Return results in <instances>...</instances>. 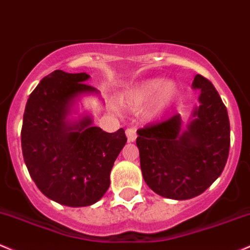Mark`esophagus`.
I'll return each mask as SVG.
<instances>
[{
  "label": "esophagus",
  "instance_id": "34e87169",
  "mask_svg": "<svg viewBox=\"0 0 250 250\" xmlns=\"http://www.w3.org/2000/svg\"><path fill=\"white\" fill-rule=\"evenodd\" d=\"M126 136H127V140H128V143L134 142V140H136V138H137L136 128H133V127L127 128V130H126Z\"/></svg>",
  "mask_w": 250,
  "mask_h": 250
}]
</instances>
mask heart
<instances>
[{
    "label": "heart",
    "instance_id": "1",
    "mask_svg": "<svg viewBox=\"0 0 250 250\" xmlns=\"http://www.w3.org/2000/svg\"><path fill=\"white\" fill-rule=\"evenodd\" d=\"M176 93L177 88L173 83L171 81L163 83L159 79H152L145 81L134 89L128 95L126 103L132 107H140L153 99V112L158 114L172 103Z\"/></svg>",
    "mask_w": 250,
    "mask_h": 250
}]
</instances>
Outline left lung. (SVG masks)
Here are the masks:
<instances>
[{
	"label": "left lung",
	"instance_id": "left-lung-1",
	"mask_svg": "<svg viewBox=\"0 0 250 250\" xmlns=\"http://www.w3.org/2000/svg\"><path fill=\"white\" fill-rule=\"evenodd\" d=\"M201 105L186 127L179 114L137 131L140 167L151 190L171 200H189L220 177L230 146L227 107L210 81L197 74Z\"/></svg>",
	"mask_w": 250,
	"mask_h": 250
}]
</instances>
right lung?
<instances>
[{"instance_id": "add662e5", "label": "right lung", "mask_w": 250, "mask_h": 250, "mask_svg": "<svg viewBox=\"0 0 250 250\" xmlns=\"http://www.w3.org/2000/svg\"><path fill=\"white\" fill-rule=\"evenodd\" d=\"M87 79V73L52 72L30 93L23 114L21 146L30 177L44 196L67 207L92 206L105 195L127 140L124 128L105 132L88 116L67 120L75 98L98 93Z\"/></svg>"}]
</instances>
